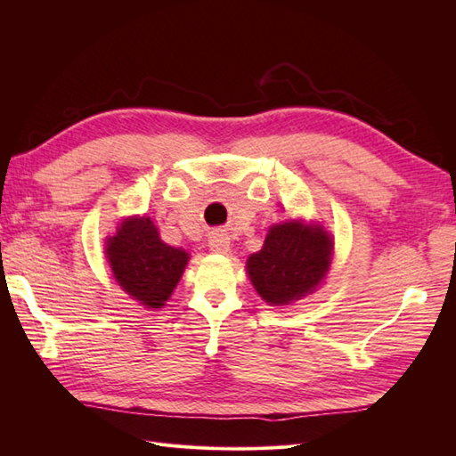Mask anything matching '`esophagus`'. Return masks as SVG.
I'll return each instance as SVG.
<instances>
[{
	"instance_id": "esophagus-1",
	"label": "esophagus",
	"mask_w": 456,
	"mask_h": 456,
	"mask_svg": "<svg viewBox=\"0 0 456 456\" xmlns=\"http://www.w3.org/2000/svg\"><path fill=\"white\" fill-rule=\"evenodd\" d=\"M209 247L215 253H228L230 251V238L224 232H215L209 240Z\"/></svg>"
}]
</instances>
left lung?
I'll list each match as a JSON object with an SVG mask.
<instances>
[{
  "mask_svg": "<svg viewBox=\"0 0 456 456\" xmlns=\"http://www.w3.org/2000/svg\"><path fill=\"white\" fill-rule=\"evenodd\" d=\"M330 238L320 226H273L265 247L247 260V272L268 305H289L312 293L330 265Z\"/></svg>",
  "mask_w": 456,
  "mask_h": 456,
  "instance_id": "obj_1",
  "label": "left lung"
}]
</instances>
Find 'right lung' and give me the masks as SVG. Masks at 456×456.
Wrapping results in <instances>:
<instances>
[{
    "mask_svg": "<svg viewBox=\"0 0 456 456\" xmlns=\"http://www.w3.org/2000/svg\"><path fill=\"white\" fill-rule=\"evenodd\" d=\"M114 278L133 298L148 308H161L184 272L188 255L163 243L150 218L121 223L106 249Z\"/></svg>",
    "mask_w": 456,
    "mask_h": 456,
    "instance_id": "right-lung-1",
    "label": "right lung"
}]
</instances>
